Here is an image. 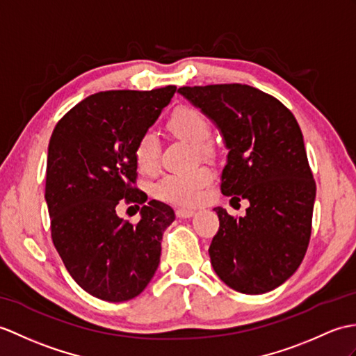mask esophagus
<instances>
[{
  "label": "esophagus",
  "mask_w": 356,
  "mask_h": 356,
  "mask_svg": "<svg viewBox=\"0 0 356 356\" xmlns=\"http://www.w3.org/2000/svg\"><path fill=\"white\" fill-rule=\"evenodd\" d=\"M176 216L179 218H191L195 216V211H191V209H177L176 211Z\"/></svg>",
  "instance_id": "1"
}]
</instances>
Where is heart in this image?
Here are the masks:
<instances>
[{"instance_id": "obj_1", "label": "heart", "mask_w": 356, "mask_h": 356, "mask_svg": "<svg viewBox=\"0 0 356 356\" xmlns=\"http://www.w3.org/2000/svg\"><path fill=\"white\" fill-rule=\"evenodd\" d=\"M168 129L189 144L202 145L211 134V122L195 107L181 106L171 115ZM135 162L138 170L143 172H153L159 167V139L153 131H145L138 138ZM212 177L213 175L208 167L168 172L156 184L154 193L165 202L189 206L198 202L203 188L211 184Z\"/></svg>"}]
</instances>
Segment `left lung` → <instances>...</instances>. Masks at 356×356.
Here are the masks:
<instances>
[{
	"mask_svg": "<svg viewBox=\"0 0 356 356\" xmlns=\"http://www.w3.org/2000/svg\"><path fill=\"white\" fill-rule=\"evenodd\" d=\"M177 92L218 129L229 150L221 193L250 203L234 218L216 208L209 256L227 286L264 294L290 279L307 253L316 181L294 115L249 85L184 86Z\"/></svg>",
	"mask_w": 356,
	"mask_h": 356,
	"instance_id": "obj_1",
	"label": "left lung"
}]
</instances>
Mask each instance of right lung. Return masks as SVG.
<instances>
[{
  "mask_svg": "<svg viewBox=\"0 0 356 356\" xmlns=\"http://www.w3.org/2000/svg\"><path fill=\"white\" fill-rule=\"evenodd\" d=\"M175 92L176 86L92 94L57 122L49 139L45 202L53 243L71 277L97 299H134L159 267L175 211L152 200L131 225L116 216V206L147 202L131 186L135 145Z\"/></svg>",
  "mask_w": 356,
  "mask_h": 356,
  "instance_id": "right-lung-1",
  "label": "right lung"
}]
</instances>
